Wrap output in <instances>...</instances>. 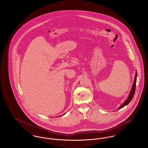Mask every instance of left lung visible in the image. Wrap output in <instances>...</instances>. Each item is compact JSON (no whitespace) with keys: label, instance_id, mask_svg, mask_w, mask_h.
Wrapping results in <instances>:
<instances>
[{"label":"left lung","instance_id":"1","mask_svg":"<svg viewBox=\"0 0 148 148\" xmlns=\"http://www.w3.org/2000/svg\"><path fill=\"white\" fill-rule=\"evenodd\" d=\"M136 78H137V71H136L135 72V77H134V82L133 84L132 85V88L131 89V91L130 92V94L127 97V100L120 106L119 108H118V109H121L122 108H123L124 106H127L132 100V99L134 97V93H135V88H136Z\"/></svg>","mask_w":148,"mask_h":148}]
</instances>
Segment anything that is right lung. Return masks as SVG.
I'll return each instance as SVG.
<instances>
[{"mask_svg": "<svg viewBox=\"0 0 148 148\" xmlns=\"http://www.w3.org/2000/svg\"><path fill=\"white\" fill-rule=\"evenodd\" d=\"M65 114V113H64V114L63 115H64V114ZM60 116H63V115H60Z\"/></svg>", "mask_w": 148, "mask_h": 148, "instance_id": "1", "label": "right lung"}]
</instances>
